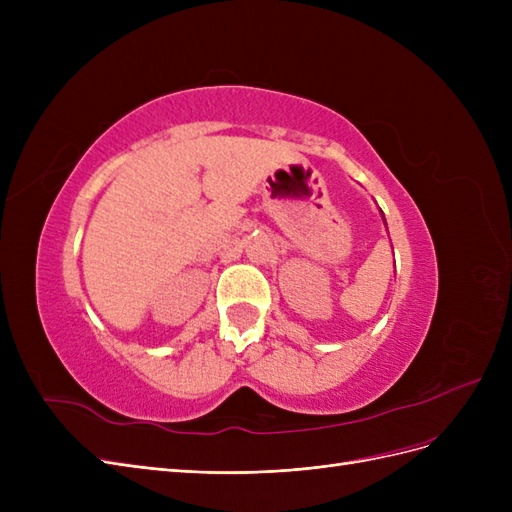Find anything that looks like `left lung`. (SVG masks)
<instances>
[{"label": "left lung", "instance_id": "left-lung-1", "mask_svg": "<svg viewBox=\"0 0 512 512\" xmlns=\"http://www.w3.org/2000/svg\"><path fill=\"white\" fill-rule=\"evenodd\" d=\"M384 226H386V222H384Z\"/></svg>", "mask_w": 512, "mask_h": 512}]
</instances>
